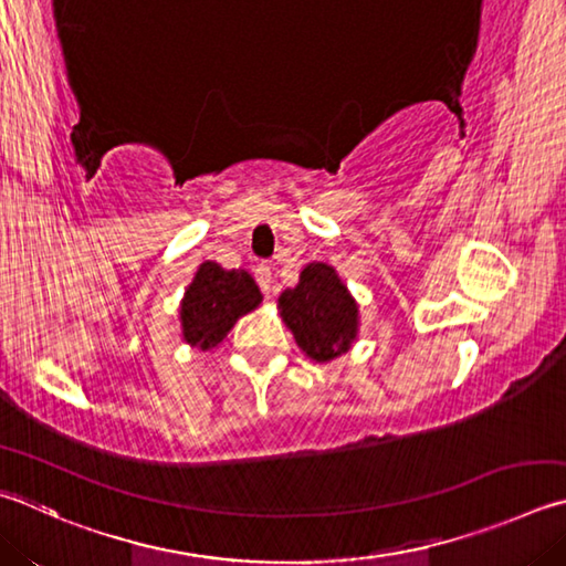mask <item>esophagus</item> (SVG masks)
Instances as JSON below:
<instances>
[{
    "mask_svg": "<svg viewBox=\"0 0 566 566\" xmlns=\"http://www.w3.org/2000/svg\"><path fill=\"white\" fill-rule=\"evenodd\" d=\"M254 276H256V284H260V290H262L264 294H270V292H272V284H274L272 266L260 264V266H256V270H254Z\"/></svg>",
    "mask_w": 566,
    "mask_h": 566,
    "instance_id": "esophagus-1",
    "label": "esophagus"
}]
</instances>
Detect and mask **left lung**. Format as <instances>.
I'll return each mask as SVG.
<instances>
[{"label": "left lung", "instance_id": "1", "mask_svg": "<svg viewBox=\"0 0 566 566\" xmlns=\"http://www.w3.org/2000/svg\"><path fill=\"white\" fill-rule=\"evenodd\" d=\"M276 310L296 346L316 364L334 361L358 338V302L326 262L306 264L296 286L280 294Z\"/></svg>", "mask_w": 566, "mask_h": 566}]
</instances>
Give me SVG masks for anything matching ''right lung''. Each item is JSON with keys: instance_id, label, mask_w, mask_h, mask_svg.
<instances>
[{"instance_id": "add662e5", "label": "right lung", "mask_w": 566, "mask_h": 566, "mask_svg": "<svg viewBox=\"0 0 566 566\" xmlns=\"http://www.w3.org/2000/svg\"><path fill=\"white\" fill-rule=\"evenodd\" d=\"M262 304V292L252 274L224 270L218 262H202L180 302L182 342L200 352L218 346L238 318Z\"/></svg>"}]
</instances>
